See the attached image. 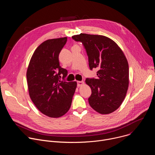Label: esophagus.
Listing matches in <instances>:
<instances>
[{
	"mask_svg": "<svg viewBox=\"0 0 155 155\" xmlns=\"http://www.w3.org/2000/svg\"><path fill=\"white\" fill-rule=\"evenodd\" d=\"M83 84H84V82H83V81H77V86H78V87L82 86Z\"/></svg>",
	"mask_w": 155,
	"mask_h": 155,
	"instance_id": "34e87169",
	"label": "esophagus"
}]
</instances>
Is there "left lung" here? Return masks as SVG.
<instances>
[{
  "label": "left lung",
  "instance_id": "8db88e82",
  "mask_svg": "<svg viewBox=\"0 0 155 155\" xmlns=\"http://www.w3.org/2000/svg\"><path fill=\"white\" fill-rule=\"evenodd\" d=\"M72 38L86 50L91 71L98 69L97 78H87L91 89L90 106L101 114H108L120 107L129 85L127 61L117 44L105 36L80 34Z\"/></svg>",
  "mask_w": 155,
  "mask_h": 155
}]
</instances>
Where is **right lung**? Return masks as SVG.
<instances>
[{
	"label": "right lung",
	"instance_id": "1",
	"mask_svg": "<svg viewBox=\"0 0 155 155\" xmlns=\"http://www.w3.org/2000/svg\"><path fill=\"white\" fill-rule=\"evenodd\" d=\"M67 40L50 39L40 44L31 59L26 74L31 100L42 114L52 118L68 112L77 87L76 81L65 80L68 71L59 65V54Z\"/></svg>",
	"mask_w": 155,
	"mask_h": 155
}]
</instances>
